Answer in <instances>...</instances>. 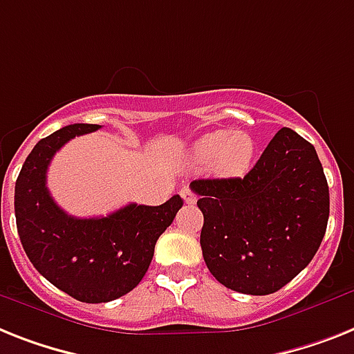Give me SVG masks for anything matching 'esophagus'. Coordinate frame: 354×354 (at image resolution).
Segmentation results:
<instances>
[{
    "label": "esophagus",
    "mask_w": 354,
    "mask_h": 354,
    "mask_svg": "<svg viewBox=\"0 0 354 354\" xmlns=\"http://www.w3.org/2000/svg\"><path fill=\"white\" fill-rule=\"evenodd\" d=\"M180 195H183L184 203H186V204H195V203H197V195H195L194 192H192V189H188V188L180 189Z\"/></svg>",
    "instance_id": "obj_1"
}]
</instances>
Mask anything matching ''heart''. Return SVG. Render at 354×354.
<instances>
[{
  "mask_svg": "<svg viewBox=\"0 0 354 354\" xmlns=\"http://www.w3.org/2000/svg\"><path fill=\"white\" fill-rule=\"evenodd\" d=\"M255 156V141L241 130H217L206 133L189 148L194 165H212L218 177H241L250 170Z\"/></svg>",
  "mask_w": 354,
  "mask_h": 354,
  "instance_id": "obj_1",
  "label": "heart"
}]
</instances>
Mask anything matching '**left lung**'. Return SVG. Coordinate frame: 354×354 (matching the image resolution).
Instances as JSON below:
<instances>
[{
	"label": "left lung",
	"instance_id": "obj_1",
	"mask_svg": "<svg viewBox=\"0 0 354 354\" xmlns=\"http://www.w3.org/2000/svg\"><path fill=\"white\" fill-rule=\"evenodd\" d=\"M204 215L209 273L244 295L284 288L311 262L329 218V188L311 142L280 128L244 177L189 184Z\"/></svg>",
	"mask_w": 354,
	"mask_h": 354
}]
</instances>
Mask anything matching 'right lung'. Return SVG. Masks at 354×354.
<instances>
[{"mask_svg":"<svg viewBox=\"0 0 354 354\" xmlns=\"http://www.w3.org/2000/svg\"><path fill=\"white\" fill-rule=\"evenodd\" d=\"M99 124H68L28 153L14 189L23 250L41 275L79 302L99 304L130 293L146 275L156 242L183 208L174 195L160 206L128 204L106 217L77 218L54 203L46 170L61 146Z\"/></svg>","mask_w":354,"mask_h":354,"instance_id":"add662e5","label":"right lung"}]
</instances>
